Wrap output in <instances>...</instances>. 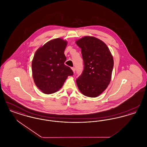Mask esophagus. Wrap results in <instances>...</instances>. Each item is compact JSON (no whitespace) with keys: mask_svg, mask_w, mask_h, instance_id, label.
Returning <instances> with one entry per match:
<instances>
[{"mask_svg":"<svg viewBox=\"0 0 147 147\" xmlns=\"http://www.w3.org/2000/svg\"><path fill=\"white\" fill-rule=\"evenodd\" d=\"M71 69H72L74 73H75V71H76V68H75L74 67H73V68H71Z\"/></svg>","mask_w":147,"mask_h":147,"instance_id":"1","label":"esophagus"}]
</instances>
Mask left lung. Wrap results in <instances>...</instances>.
I'll list each match as a JSON object with an SVG mask.
<instances>
[{
	"label": "left lung",
	"mask_w": 147,
	"mask_h": 147,
	"mask_svg": "<svg viewBox=\"0 0 147 147\" xmlns=\"http://www.w3.org/2000/svg\"><path fill=\"white\" fill-rule=\"evenodd\" d=\"M81 49L84 70L76 80L78 88L84 95L96 98L110 84L113 59L107 45L98 38L85 36L76 41Z\"/></svg>",
	"instance_id": "8db88e82"
}]
</instances>
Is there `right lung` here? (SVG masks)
Listing matches in <instances>:
<instances>
[{"instance_id": "obj_1", "label": "right lung", "mask_w": 147, "mask_h": 147, "mask_svg": "<svg viewBox=\"0 0 147 147\" xmlns=\"http://www.w3.org/2000/svg\"><path fill=\"white\" fill-rule=\"evenodd\" d=\"M67 41L57 38L46 43L35 52L32 61V72L37 87L46 94L58 91L68 76H73L70 67L65 65L64 51Z\"/></svg>"}]
</instances>
